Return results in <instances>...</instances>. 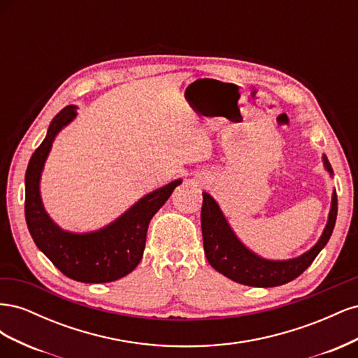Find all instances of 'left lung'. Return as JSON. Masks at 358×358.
Listing matches in <instances>:
<instances>
[{
	"label": "left lung",
	"instance_id": "left-lung-1",
	"mask_svg": "<svg viewBox=\"0 0 358 358\" xmlns=\"http://www.w3.org/2000/svg\"><path fill=\"white\" fill-rule=\"evenodd\" d=\"M322 164L330 176H333V169L326 155H322ZM336 216H338V196L334 189L331 194L329 220L318 242L309 251L296 258L267 259L251 251L237 237L220 204L210 194L203 192L201 231L204 254L216 272L222 273L234 282L259 288L284 285L305 272L321 252V249L327 245L334 229Z\"/></svg>",
	"mask_w": 358,
	"mask_h": 358
}]
</instances>
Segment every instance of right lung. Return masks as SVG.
<instances>
[{"mask_svg":"<svg viewBox=\"0 0 358 358\" xmlns=\"http://www.w3.org/2000/svg\"><path fill=\"white\" fill-rule=\"evenodd\" d=\"M78 116V107L67 106L52 119L48 134L32 154L25 173V220L32 241L58 270L85 284H103L131 273L143 257L148 227L152 216L182 183L176 179L146 194L103 229L73 233L61 229L45 210L40 180L53 140Z\"/></svg>","mask_w":358,"mask_h":358,"instance_id":"add662e5","label":"right lung"}]
</instances>
